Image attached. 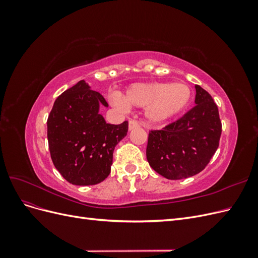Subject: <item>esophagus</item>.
<instances>
[{"mask_svg": "<svg viewBox=\"0 0 258 258\" xmlns=\"http://www.w3.org/2000/svg\"><path fill=\"white\" fill-rule=\"evenodd\" d=\"M138 127H140V122L138 120H135V119L129 120V130H132V129L138 128Z\"/></svg>", "mask_w": 258, "mask_h": 258, "instance_id": "34e87169", "label": "esophagus"}]
</instances>
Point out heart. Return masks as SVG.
Listing matches in <instances>:
<instances>
[{"label":"heart","instance_id":"heart-1","mask_svg":"<svg viewBox=\"0 0 258 258\" xmlns=\"http://www.w3.org/2000/svg\"><path fill=\"white\" fill-rule=\"evenodd\" d=\"M190 98L189 87L181 83L135 84L126 90L123 98L117 93L110 95L112 104L122 111L129 106L146 107L148 119L154 122L165 121L181 113Z\"/></svg>","mask_w":258,"mask_h":258}]
</instances>
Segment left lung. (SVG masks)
Listing matches in <instances>:
<instances>
[{
  "instance_id": "obj_1",
  "label": "left lung",
  "mask_w": 258,
  "mask_h": 258,
  "mask_svg": "<svg viewBox=\"0 0 258 258\" xmlns=\"http://www.w3.org/2000/svg\"><path fill=\"white\" fill-rule=\"evenodd\" d=\"M195 103L181 118L148 134L147 161L156 172L169 179L201 172L220 144L222 121L217 105L199 85H196Z\"/></svg>"
}]
</instances>
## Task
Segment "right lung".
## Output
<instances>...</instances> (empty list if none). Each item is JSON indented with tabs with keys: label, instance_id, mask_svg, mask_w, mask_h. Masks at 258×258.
Instances as JSON below:
<instances>
[{
	"label": "right lung",
	"instance_id": "1",
	"mask_svg": "<svg viewBox=\"0 0 258 258\" xmlns=\"http://www.w3.org/2000/svg\"><path fill=\"white\" fill-rule=\"evenodd\" d=\"M99 92L80 81L56 99L47 119V139L53 166L69 183L96 185L111 172L115 146L127 135L128 121L106 123Z\"/></svg>",
	"mask_w": 258,
	"mask_h": 258
}]
</instances>
